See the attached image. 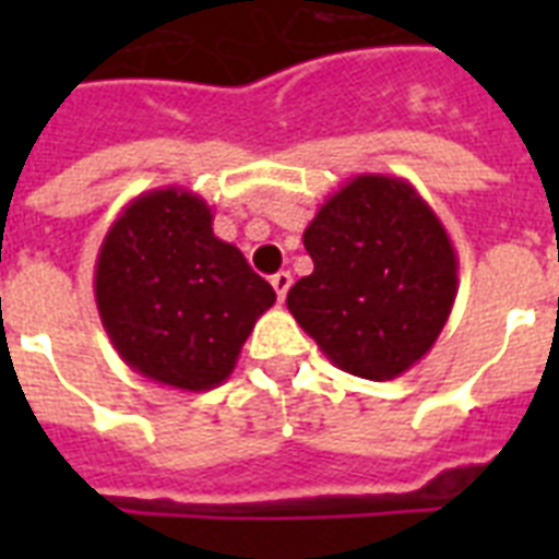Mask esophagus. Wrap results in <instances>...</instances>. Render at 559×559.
Instances as JSON below:
<instances>
[{"label": "esophagus", "mask_w": 559, "mask_h": 559, "mask_svg": "<svg viewBox=\"0 0 559 559\" xmlns=\"http://www.w3.org/2000/svg\"><path fill=\"white\" fill-rule=\"evenodd\" d=\"M272 287L278 293V301H284L289 287H293V275H289V272H275V275H272Z\"/></svg>", "instance_id": "1"}]
</instances>
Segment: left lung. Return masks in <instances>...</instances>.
Segmentation results:
<instances>
[{"mask_svg": "<svg viewBox=\"0 0 559 559\" xmlns=\"http://www.w3.org/2000/svg\"><path fill=\"white\" fill-rule=\"evenodd\" d=\"M313 272L287 293L324 357L362 380H394L441 336L459 258L432 205L406 179L359 174L305 228Z\"/></svg>", "mask_w": 559, "mask_h": 559, "instance_id": "left-lung-1", "label": "left lung"}]
</instances>
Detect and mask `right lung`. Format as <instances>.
<instances>
[{
	"instance_id": "right-lung-1",
	"label": "right lung",
	"mask_w": 559,
	"mask_h": 559,
	"mask_svg": "<svg viewBox=\"0 0 559 559\" xmlns=\"http://www.w3.org/2000/svg\"><path fill=\"white\" fill-rule=\"evenodd\" d=\"M209 202L156 188L127 202L95 261V305L112 348L142 377L209 391L235 371L275 289L211 228Z\"/></svg>"
}]
</instances>
